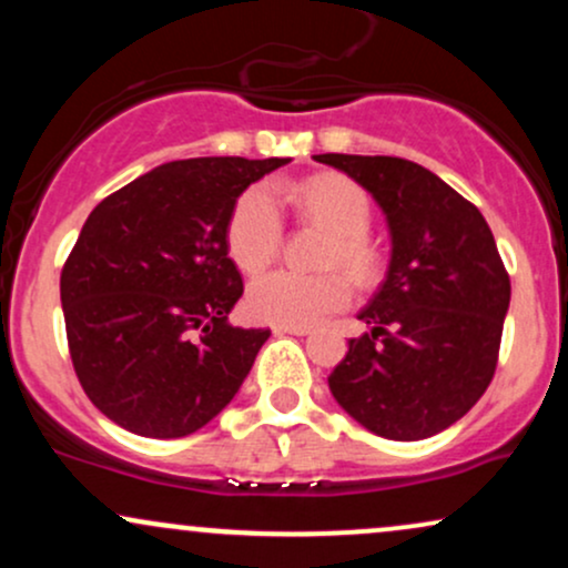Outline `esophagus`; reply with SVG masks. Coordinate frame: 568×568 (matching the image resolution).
I'll return each mask as SVG.
<instances>
[{"label":"esophagus","mask_w":568,"mask_h":568,"mask_svg":"<svg viewBox=\"0 0 568 568\" xmlns=\"http://www.w3.org/2000/svg\"><path fill=\"white\" fill-rule=\"evenodd\" d=\"M275 334H293V336H306L310 334V328L306 325H275Z\"/></svg>","instance_id":"obj_1"}]
</instances>
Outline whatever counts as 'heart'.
Instances as JSON below:
<instances>
[{"label":"heart","instance_id":"b5f03b06","mask_svg":"<svg viewBox=\"0 0 568 568\" xmlns=\"http://www.w3.org/2000/svg\"><path fill=\"white\" fill-rule=\"evenodd\" d=\"M280 192L306 219L317 221L331 234L325 266H342L355 283H371L379 270V253L368 240L371 200L366 189L344 175H315L302 184H285ZM283 216L270 186L245 189L232 207L226 224V251L240 270L253 275L280 253ZM349 283L338 272L302 275L275 270L256 277L247 288V310L258 321L277 325H312L349 302Z\"/></svg>","mask_w":568,"mask_h":568}]
</instances>
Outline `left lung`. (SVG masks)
<instances>
[{
  "mask_svg": "<svg viewBox=\"0 0 568 568\" xmlns=\"http://www.w3.org/2000/svg\"><path fill=\"white\" fill-rule=\"evenodd\" d=\"M347 173L387 216L393 256L361 321L368 334L331 371L328 387L355 422L389 440L452 427L494 379L510 306V275L470 200L400 158L315 154Z\"/></svg>",
  "mask_w": 568,
  "mask_h": 568,
  "instance_id": "8db88e82",
  "label": "left lung"
}]
</instances>
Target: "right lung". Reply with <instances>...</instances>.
<instances>
[{
  "instance_id": "obj_1",
  "label": "right lung",
  "mask_w": 568,
  "mask_h": 568,
  "mask_svg": "<svg viewBox=\"0 0 568 568\" xmlns=\"http://www.w3.org/2000/svg\"><path fill=\"white\" fill-rule=\"evenodd\" d=\"M283 158L175 160L93 207L61 272L71 363L103 416L143 438L197 433L237 395L266 328H234L226 224Z\"/></svg>"
}]
</instances>
